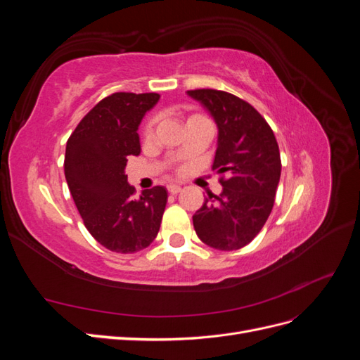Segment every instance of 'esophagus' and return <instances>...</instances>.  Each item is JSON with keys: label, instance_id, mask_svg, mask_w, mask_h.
Listing matches in <instances>:
<instances>
[{"label": "esophagus", "instance_id": "34e87169", "mask_svg": "<svg viewBox=\"0 0 360 360\" xmlns=\"http://www.w3.org/2000/svg\"><path fill=\"white\" fill-rule=\"evenodd\" d=\"M168 192L172 195H177L181 192V186H179V184H168Z\"/></svg>", "mask_w": 360, "mask_h": 360}]
</instances>
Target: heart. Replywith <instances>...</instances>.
<instances>
[{
	"label": "heart",
	"instance_id": "obj_1",
	"mask_svg": "<svg viewBox=\"0 0 360 360\" xmlns=\"http://www.w3.org/2000/svg\"><path fill=\"white\" fill-rule=\"evenodd\" d=\"M193 117H201V115H192L191 118H193ZM151 134H153V122H148L147 126L144 127V136H146V138H150Z\"/></svg>",
	"mask_w": 360,
	"mask_h": 360
}]
</instances>
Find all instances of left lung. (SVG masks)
I'll return each instance as SVG.
<instances>
[{
	"instance_id": "left-lung-1",
	"label": "left lung",
	"mask_w": 360,
	"mask_h": 360,
	"mask_svg": "<svg viewBox=\"0 0 360 360\" xmlns=\"http://www.w3.org/2000/svg\"><path fill=\"white\" fill-rule=\"evenodd\" d=\"M217 126L213 169L225 174L221 195L209 193L192 216L195 233L207 246L234 250L261 231L274 209L281 155L274 130L261 114L234 94L191 90Z\"/></svg>"
}]
</instances>
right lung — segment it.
<instances>
[{"label":"right lung","mask_w":360,"mask_h":360,"mask_svg":"<svg viewBox=\"0 0 360 360\" xmlns=\"http://www.w3.org/2000/svg\"><path fill=\"white\" fill-rule=\"evenodd\" d=\"M158 93H114L76 126L66 146L64 174L84 225L106 249L132 254L155 240L168 192L147 189L138 200L124 174L141 153L138 129L159 102Z\"/></svg>","instance_id":"1"}]
</instances>
